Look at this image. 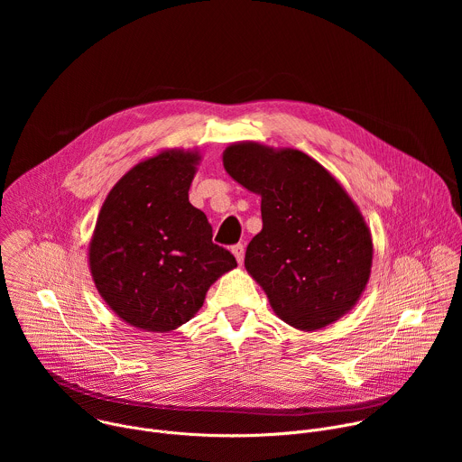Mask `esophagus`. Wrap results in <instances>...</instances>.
I'll use <instances>...</instances> for the list:
<instances>
[{"label":"esophagus","mask_w":462,"mask_h":462,"mask_svg":"<svg viewBox=\"0 0 462 462\" xmlns=\"http://www.w3.org/2000/svg\"><path fill=\"white\" fill-rule=\"evenodd\" d=\"M232 254L236 255L237 263H239V265H241L243 259H245V246H243L241 243H239V245H234V246H232Z\"/></svg>","instance_id":"1"}]
</instances>
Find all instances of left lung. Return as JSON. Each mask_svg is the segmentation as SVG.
<instances>
[{
	"mask_svg": "<svg viewBox=\"0 0 462 462\" xmlns=\"http://www.w3.org/2000/svg\"><path fill=\"white\" fill-rule=\"evenodd\" d=\"M223 166L261 197L245 269L278 318L307 333L347 314L369 282L373 239L344 186L300 150L252 141L230 144Z\"/></svg>",
	"mask_w": 462,
	"mask_h": 462,
	"instance_id": "8db88e82",
	"label": "left lung"
}]
</instances>
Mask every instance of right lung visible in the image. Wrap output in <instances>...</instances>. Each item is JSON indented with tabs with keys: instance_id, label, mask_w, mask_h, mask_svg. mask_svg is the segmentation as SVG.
<instances>
[{
	"instance_id": "1",
	"label": "right lung",
	"mask_w": 462,
	"mask_h": 462,
	"mask_svg": "<svg viewBox=\"0 0 462 462\" xmlns=\"http://www.w3.org/2000/svg\"><path fill=\"white\" fill-rule=\"evenodd\" d=\"M199 161L197 150L148 157L120 177L100 208L89 271L109 309L141 331L170 333L189 321L210 285L237 267L188 201Z\"/></svg>"
}]
</instances>
